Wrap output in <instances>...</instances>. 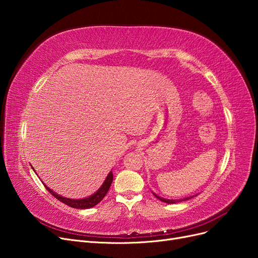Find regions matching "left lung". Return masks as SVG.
<instances>
[{
	"label": "left lung",
	"instance_id": "left-lung-1",
	"mask_svg": "<svg viewBox=\"0 0 258 258\" xmlns=\"http://www.w3.org/2000/svg\"><path fill=\"white\" fill-rule=\"evenodd\" d=\"M153 195H154V196H155L156 198L159 199L160 201L166 202V204H169V205H171V204H176V202H181V201H186V200H188V199L195 197V196H192V197H187V198H183V199H165V198H162V197H159L158 195H156L155 192H153Z\"/></svg>",
	"mask_w": 258,
	"mask_h": 258
}]
</instances>
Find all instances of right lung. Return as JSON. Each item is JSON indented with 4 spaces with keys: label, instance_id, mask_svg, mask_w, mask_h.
<instances>
[{
    "label": "right lung",
    "instance_id": "1",
    "mask_svg": "<svg viewBox=\"0 0 258 258\" xmlns=\"http://www.w3.org/2000/svg\"><path fill=\"white\" fill-rule=\"evenodd\" d=\"M33 171H35V170L33 169ZM112 182H113V172L111 171V172L107 174L106 178L104 179L103 184L100 186V188L96 192H93L92 195H90L89 197L83 198V199H72V198L63 197V196H61V195L57 194L56 191H53L52 189H50L46 184H44V183L43 184L45 185L46 188H47V190L52 195L54 198H57L61 202H63V204H66L67 206L72 207L74 209H89V208L97 206L99 202L104 198V196L107 194L108 189H110Z\"/></svg>",
    "mask_w": 258,
    "mask_h": 258
}]
</instances>
